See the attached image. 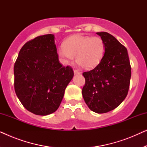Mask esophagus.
Segmentation results:
<instances>
[{
	"mask_svg": "<svg viewBox=\"0 0 147 147\" xmlns=\"http://www.w3.org/2000/svg\"><path fill=\"white\" fill-rule=\"evenodd\" d=\"M74 74H76V75H78V74H80V71H78V70H77V69H74Z\"/></svg>",
	"mask_w": 147,
	"mask_h": 147,
	"instance_id": "34e87169",
	"label": "esophagus"
}]
</instances>
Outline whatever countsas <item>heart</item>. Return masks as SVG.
Masks as SVG:
<instances>
[{"instance_id":"1","label":"heart","mask_w":147,"mask_h":147,"mask_svg":"<svg viewBox=\"0 0 147 147\" xmlns=\"http://www.w3.org/2000/svg\"><path fill=\"white\" fill-rule=\"evenodd\" d=\"M106 51L102 38L81 35H72L64 41L63 46L57 50L61 63L67 65L76 56V62L84 69H91L102 61Z\"/></svg>"}]
</instances>
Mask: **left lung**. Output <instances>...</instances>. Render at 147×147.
I'll use <instances>...</instances> for the list:
<instances>
[{"mask_svg": "<svg viewBox=\"0 0 147 147\" xmlns=\"http://www.w3.org/2000/svg\"><path fill=\"white\" fill-rule=\"evenodd\" d=\"M105 43V53L100 63L83 73L86 84L82 96L92 111L102 114L118 107L128 94L131 67L126 48L114 36L99 32Z\"/></svg>", "mask_w": 147, "mask_h": 147, "instance_id": "obj_1", "label": "left lung"}]
</instances>
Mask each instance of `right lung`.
<instances>
[{
  "label": "right lung",
  "instance_id": "right-lung-1",
  "mask_svg": "<svg viewBox=\"0 0 147 147\" xmlns=\"http://www.w3.org/2000/svg\"><path fill=\"white\" fill-rule=\"evenodd\" d=\"M14 76L15 93L23 106L36 115L46 116L58 109L74 71L59 63L55 36L48 34L23 46Z\"/></svg>",
  "mask_w": 147,
  "mask_h": 147
}]
</instances>
